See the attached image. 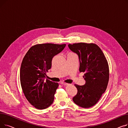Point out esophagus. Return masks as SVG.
Wrapping results in <instances>:
<instances>
[{"mask_svg":"<svg viewBox=\"0 0 128 128\" xmlns=\"http://www.w3.org/2000/svg\"><path fill=\"white\" fill-rule=\"evenodd\" d=\"M61 84H63V85H64V86H70V84H69L64 83V82H62Z\"/></svg>","mask_w":128,"mask_h":128,"instance_id":"esophagus-1","label":"esophagus"}]
</instances>
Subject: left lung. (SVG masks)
I'll return each mask as SVG.
<instances>
[{
    "mask_svg": "<svg viewBox=\"0 0 128 128\" xmlns=\"http://www.w3.org/2000/svg\"><path fill=\"white\" fill-rule=\"evenodd\" d=\"M69 48L78 56L79 72H84L86 83L75 84L78 92L74 102L83 108L94 105L105 92L109 80V68L107 60L100 47L94 44H69Z\"/></svg>",
    "mask_w": 128,
    "mask_h": 128,
    "instance_id": "1",
    "label": "left lung"
}]
</instances>
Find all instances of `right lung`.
<instances>
[{
    "mask_svg": "<svg viewBox=\"0 0 128 128\" xmlns=\"http://www.w3.org/2000/svg\"><path fill=\"white\" fill-rule=\"evenodd\" d=\"M66 44H43L32 46L24 56L20 68V82L28 101L36 108H48L53 102L58 84L46 79L53 58Z\"/></svg>",
    "mask_w": 128,
    "mask_h": 128,
    "instance_id": "add662e5",
    "label": "right lung"
}]
</instances>
